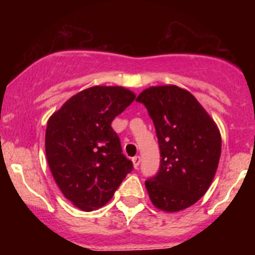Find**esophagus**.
I'll list each match as a JSON object with an SVG mask.
<instances>
[{
	"mask_svg": "<svg viewBox=\"0 0 255 255\" xmlns=\"http://www.w3.org/2000/svg\"><path fill=\"white\" fill-rule=\"evenodd\" d=\"M141 162V157L140 156H135V157H132V163H133V167L137 168L138 165H140Z\"/></svg>",
	"mask_w": 255,
	"mask_h": 255,
	"instance_id": "esophagus-1",
	"label": "esophagus"
}]
</instances>
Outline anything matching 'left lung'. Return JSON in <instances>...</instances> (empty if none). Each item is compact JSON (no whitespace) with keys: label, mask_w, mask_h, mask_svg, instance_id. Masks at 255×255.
<instances>
[{"label":"left lung","mask_w":255,"mask_h":255,"mask_svg":"<svg viewBox=\"0 0 255 255\" xmlns=\"http://www.w3.org/2000/svg\"><path fill=\"white\" fill-rule=\"evenodd\" d=\"M136 102L147 109L160 147V168L145 181L151 202L166 212L185 210L207 192L216 175L218 128L197 99L176 85L148 88Z\"/></svg>","instance_id":"left-lung-1"}]
</instances>
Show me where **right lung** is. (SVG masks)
Returning <instances> with one entry per match:
<instances>
[{
	"mask_svg": "<svg viewBox=\"0 0 255 255\" xmlns=\"http://www.w3.org/2000/svg\"><path fill=\"white\" fill-rule=\"evenodd\" d=\"M135 100L123 87H92L49 118L45 155L65 198L83 211L100 208L133 166L123 153L112 122Z\"/></svg>",
	"mask_w": 255,
	"mask_h": 255,
	"instance_id": "add662e5",
	"label": "right lung"
}]
</instances>
